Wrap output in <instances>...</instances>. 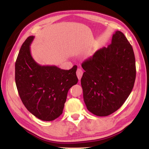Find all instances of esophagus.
<instances>
[{"label": "esophagus", "mask_w": 149, "mask_h": 149, "mask_svg": "<svg viewBox=\"0 0 149 149\" xmlns=\"http://www.w3.org/2000/svg\"><path fill=\"white\" fill-rule=\"evenodd\" d=\"M76 74H77V76L78 77V79L79 80H81V79L82 77V75L83 74V70L81 68H78L77 70V72H76Z\"/></svg>", "instance_id": "esophagus-1"}]
</instances>
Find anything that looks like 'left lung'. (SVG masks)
<instances>
[{
    "mask_svg": "<svg viewBox=\"0 0 149 149\" xmlns=\"http://www.w3.org/2000/svg\"><path fill=\"white\" fill-rule=\"evenodd\" d=\"M83 98L88 110L106 116L121 107L133 88L136 63L133 49L124 34H113L111 43L82 63Z\"/></svg>",
    "mask_w": 149,
    "mask_h": 149,
    "instance_id": "8db88e82",
    "label": "left lung"
}]
</instances>
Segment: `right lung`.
Wrapping results in <instances>:
<instances>
[{
    "instance_id": "add662e5",
    "label": "right lung",
    "mask_w": 149,
    "mask_h": 149,
    "mask_svg": "<svg viewBox=\"0 0 149 149\" xmlns=\"http://www.w3.org/2000/svg\"><path fill=\"white\" fill-rule=\"evenodd\" d=\"M34 36L22 44L15 63V83L24 105L34 116L52 121L61 115L70 88L76 84L77 66L63 70L56 66H42L31 54Z\"/></svg>"
}]
</instances>
